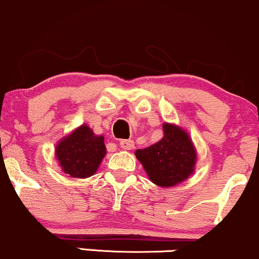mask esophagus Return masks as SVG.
<instances>
[{
  "instance_id": "34e87169",
  "label": "esophagus",
  "mask_w": 259,
  "mask_h": 259,
  "mask_svg": "<svg viewBox=\"0 0 259 259\" xmlns=\"http://www.w3.org/2000/svg\"><path fill=\"white\" fill-rule=\"evenodd\" d=\"M120 146L123 150H132L135 148V142L132 139H122L120 142Z\"/></svg>"
}]
</instances>
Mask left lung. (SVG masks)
<instances>
[{"mask_svg": "<svg viewBox=\"0 0 259 259\" xmlns=\"http://www.w3.org/2000/svg\"><path fill=\"white\" fill-rule=\"evenodd\" d=\"M136 157L152 183L171 187L187 180L193 173L197 152L186 131L165 122L163 138L149 148L137 150Z\"/></svg>", "mask_w": 259, "mask_h": 259, "instance_id": "8db88e82", "label": "left lung"}]
</instances>
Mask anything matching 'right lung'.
<instances>
[{"label": "right lung", "mask_w": 259, "mask_h": 259, "mask_svg": "<svg viewBox=\"0 0 259 259\" xmlns=\"http://www.w3.org/2000/svg\"><path fill=\"white\" fill-rule=\"evenodd\" d=\"M56 158L63 173L76 179L94 175L107 154L104 137L95 135L88 124L73 131L59 142Z\"/></svg>", "instance_id": "right-lung-1"}]
</instances>
